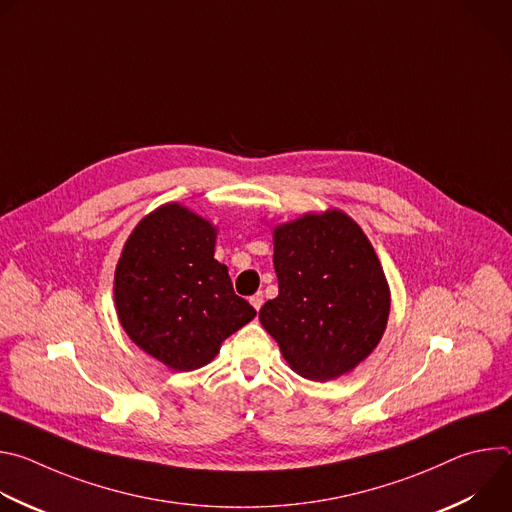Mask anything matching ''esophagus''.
Instances as JSON below:
<instances>
[{
	"mask_svg": "<svg viewBox=\"0 0 512 512\" xmlns=\"http://www.w3.org/2000/svg\"><path fill=\"white\" fill-rule=\"evenodd\" d=\"M249 302H251V306L259 312V310H261V306H263V294H255V296H251V300H249Z\"/></svg>",
	"mask_w": 512,
	"mask_h": 512,
	"instance_id": "obj_1",
	"label": "esophagus"
}]
</instances>
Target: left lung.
<instances>
[{"mask_svg":"<svg viewBox=\"0 0 512 512\" xmlns=\"http://www.w3.org/2000/svg\"><path fill=\"white\" fill-rule=\"evenodd\" d=\"M279 296L259 322L289 369L310 381L352 373L379 346L391 310L383 265L354 218L338 208L273 227Z\"/></svg>","mask_w":512,"mask_h":512,"instance_id":"left-lung-1","label":"left lung"}]
</instances>
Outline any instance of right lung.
<instances>
[{
    "instance_id": "1",
    "label": "right lung",
    "mask_w": 512,
    "mask_h": 512,
    "mask_svg": "<svg viewBox=\"0 0 512 512\" xmlns=\"http://www.w3.org/2000/svg\"><path fill=\"white\" fill-rule=\"evenodd\" d=\"M218 229L184 204L145 214L115 267L121 328L172 371H196L257 312L233 291L227 265L214 259Z\"/></svg>"
}]
</instances>
